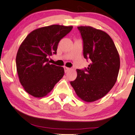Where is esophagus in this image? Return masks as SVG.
Returning a JSON list of instances; mask_svg holds the SVG:
<instances>
[{
	"mask_svg": "<svg viewBox=\"0 0 135 135\" xmlns=\"http://www.w3.org/2000/svg\"><path fill=\"white\" fill-rule=\"evenodd\" d=\"M64 69H65V72L66 73V72H68V71H69V70L70 69V68H68V67H64Z\"/></svg>",
	"mask_w": 135,
	"mask_h": 135,
	"instance_id": "esophagus-1",
	"label": "esophagus"
}]
</instances>
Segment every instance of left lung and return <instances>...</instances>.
Returning <instances> with one entry per match:
<instances>
[{"mask_svg":"<svg viewBox=\"0 0 135 135\" xmlns=\"http://www.w3.org/2000/svg\"><path fill=\"white\" fill-rule=\"evenodd\" d=\"M84 57L91 63L84 70L76 69L70 84L79 98L93 102L102 98L115 84L120 66L117 49L109 35L91 26H79Z\"/></svg>","mask_w":135,"mask_h":135,"instance_id":"obj_1","label":"left lung"}]
</instances>
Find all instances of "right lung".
Masks as SVG:
<instances>
[{
	"instance_id": "1",
	"label": "right lung",
	"mask_w": 135,
	"mask_h": 135,
	"mask_svg": "<svg viewBox=\"0 0 135 135\" xmlns=\"http://www.w3.org/2000/svg\"><path fill=\"white\" fill-rule=\"evenodd\" d=\"M72 28L58 24L38 28L21 44L16 56L17 71L21 84L31 96L45 97L62 78L64 68L50 65L48 57L56 54L59 41Z\"/></svg>"
}]
</instances>
